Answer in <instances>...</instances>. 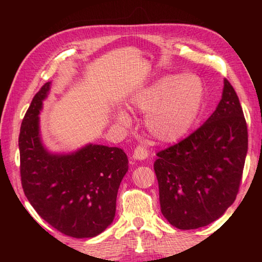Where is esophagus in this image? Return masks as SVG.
<instances>
[{"instance_id":"obj_1","label":"esophagus","mask_w":262,"mask_h":262,"mask_svg":"<svg viewBox=\"0 0 262 262\" xmlns=\"http://www.w3.org/2000/svg\"><path fill=\"white\" fill-rule=\"evenodd\" d=\"M147 157H148L147 148L143 147V145H137V147L134 150V158L142 161V159H145Z\"/></svg>"}]
</instances>
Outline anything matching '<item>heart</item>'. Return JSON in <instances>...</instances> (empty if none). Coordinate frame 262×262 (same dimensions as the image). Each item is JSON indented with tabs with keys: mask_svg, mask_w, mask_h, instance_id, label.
Returning <instances> with one entry per match:
<instances>
[{
	"mask_svg": "<svg viewBox=\"0 0 262 262\" xmlns=\"http://www.w3.org/2000/svg\"><path fill=\"white\" fill-rule=\"evenodd\" d=\"M202 98L203 88L198 77L166 76L137 94L132 105L141 112H149L145 126L158 141L172 143L181 139L192 126ZM118 119L121 123L129 121L122 112Z\"/></svg>",
	"mask_w": 262,
	"mask_h": 262,
	"instance_id": "b5f03b06",
	"label": "heart"
}]
</instances>
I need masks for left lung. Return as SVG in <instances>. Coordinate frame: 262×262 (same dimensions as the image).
<instances>
[{
  "label": "left lung",
  "mask_w": 262,
  "mask_h": 262,
  "mask_svg": "<svg viewBox=\"0 0 262 262\" xmlns=\"http://www.w3.org/2000/svg\"><path fill=\"white\" fill-rule=\"evenodd\" d=\"M247 125L228 79L208 120L157 152L154 164L161 211L168 223L192 230L212 223L236 200L247 152Z\"/></svg>",
  "instance_id": "left-lung-1"
}]
</instances>
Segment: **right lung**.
Instances as JSON below:
<instances>
[{"instance_id":"right-lung-1","label":"right lung","mask_w":262,"mask_h":262,"mask_svg":"<svg viewBox=\"0 0 262 262\" xmlns=\"http://www.w3.org/2000/svg\"><path fill=\"white\" fill-rule=\"evenodd\" d=\"M50 84L35 94L21 121V186L38 215L57 231L73 238H91L113 222L128 158L120 148L97 144L63 156L48 152L39 136L38 114Z\"/></svg>"}]
</instances>
